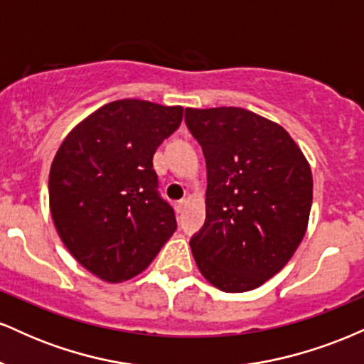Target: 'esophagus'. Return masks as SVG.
Instances as JSON below:
<instances>
[{"label":"esophagus","instance_id":"esophagus-1","mask_svg":"<svg viewBox=\"0 0 364 364\" xmlns=\"http://www.w3.org/2000/svg\"><path fill=\"white\" fill-rule=\"evenodd\" d=\"M185 205H186L185 200H179V202L174 203V207H176V212H178V214H181V212L185 210Z\"/></svg>","mask_w":364,"mask_h":364}]
</instances>
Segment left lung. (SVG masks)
<instances>
[{
	"label": "left lung",
	"mask_w": 364,
	"mask_h": 364,
	"mask_svg": "<svg viewBox=\"0 0 364 364\" xmlns=\"http://www.w3.org/2000/svg\"><path fill=\"white\" fill-rule=\"evenodd\" d=\"M207 164V217L190 240L200 272L224 292L262 286L306 232L313 178L289 133L243 107H186Z\"/></svg>",
	"instance_id": "1"
}]
</instances>
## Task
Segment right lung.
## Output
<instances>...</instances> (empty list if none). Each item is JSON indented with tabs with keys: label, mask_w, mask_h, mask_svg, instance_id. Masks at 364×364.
Wrapping results in <instances>:
<instances>
[{
	"label": "right lung",
	"mask_w": 364,
	"mask_h": 364,
	"mask_svg": "<svg viewBox=\"0 0 364 364\" xmlns=\"http://www.w3.org/2000/svg\"><path fill=\"white\" fill-rule=\"evenodd\" d=\"M181 106L121 99L92 112L63 140L49 173L61 241L107 282L140 274L176 231L152 157L176 132Z\"/></svg>",
	"instance_id": "1"
}]
</instances>
